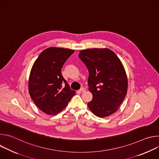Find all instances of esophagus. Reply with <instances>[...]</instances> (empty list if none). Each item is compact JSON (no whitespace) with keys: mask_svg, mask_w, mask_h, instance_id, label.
Masks as SVG:
<instances>
[{"mask_svg":"<svg viewBox=\"0 0 159 159\" xmlns=\"http://www.w3.org/2000/svg\"><path fill=\"white\" fill-rule=\"evenodd\" d=\"M79 90H80V92H85V90H86V89H85L84 87H82Z\"/></svg>","mask_w":159,"mask_h":159,"instance_id":"1","label":"esophagus"}]
</instances>
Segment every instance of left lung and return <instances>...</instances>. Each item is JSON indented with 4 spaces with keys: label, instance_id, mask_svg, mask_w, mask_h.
<instances>
[{
    "label": "left lung",
    "instance_id": "left-lung-1",
    "mask_svg": "<svg viewBox=\"0 0 159 159\" xmlns=\"http://www.w3.org/2000/svg\"><path fill=\"white\" fill-rule=\"evenodd\" d=\"M79 58L89 70V90L93 100L87 106L94 115L107 117L118 111L128 90L125 68L117 55L108 48L81 50Z\"/></svg>",
    "mask_w": 159,
    "mask_h": 159
}]
</instances>
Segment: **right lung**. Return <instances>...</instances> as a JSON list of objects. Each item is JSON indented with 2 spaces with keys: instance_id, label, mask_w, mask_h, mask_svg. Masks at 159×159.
Wrapping results in <instances>:
<instances>
[{
  "instance_id": "obj_1",
  "label": "right lung",
  "mask_w": 159,
  "mask_h": 159,
  "mask_svg": "<svg viewBox=\"0 0 159 159\" xmlns=\"http://www.w3.org/2000/svg\"><path fill=\"white\" fill-rule=\"evenodd\" d=\"M74 50L50 47L35 60L29 77L30 95L44 113L55 115L61 111L75 94L63 77L61 69Z\"/></svg>"
}]
</instances>
